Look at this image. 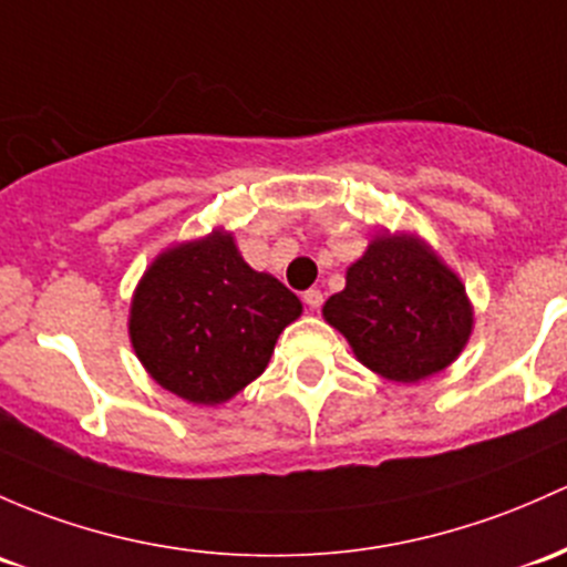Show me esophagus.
Instances as JSON below:
<instances>
[{"mask_svg": "<svg viewBox=\"0 0 567 567\" xmlns=\"http://www.w3.org/2000/svg\"><path fill=\"white\" fill-rule=\"evenodd\" d=\"M301 299H303V303H307L309 309H320V307H323V293H320L318 288H309L307 293L301 296Z\"/></svg>", "mask_w": 567, "mask_h": 567, "instance_id": "obj_1", "label": "esophagus"}]
</instances>
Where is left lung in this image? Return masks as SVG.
I'll return each instance as SVG.
<instances>
[{"instance_id":"8db88e82","label":"left lung","mask_w":567,"mask_h":567,"mask_svg":"<svg viewBox=\"0 0 567 567\" xmlns=\"http://www.w3.org/2000/svg\"><path fill=\"white\" fill-rule=\"evenodd\" d=\"M323 318L355 359L396 383H419L462 353L473 329L464 285L413 236H380L348 268Z\"/></svg>"}]
</instances>
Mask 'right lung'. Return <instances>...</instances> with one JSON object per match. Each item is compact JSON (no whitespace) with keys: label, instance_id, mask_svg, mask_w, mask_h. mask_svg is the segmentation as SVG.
Here are the masks:
<instances>
[{"label":"right lung","instance_id":"add662e5","mask_svg":"<svg viewBox=\"0 0 567 567\" xmlns=\"http://www.w3.org/2000/svg\"><path fill=\"white\" fill-rule=\"evenodd\" d=\"M301 315L279 279L252 271L234 236L178 244L143 274L130 339L165 391L219 404L264 374L277 337Z\"/></svg>","mask_w":567,"mask_h":567}]
</instances>
